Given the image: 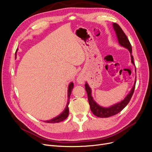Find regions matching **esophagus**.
<instances>
[{"label":"esophagus","mask_w":152,"mask_h":152,"mask_svg":"<svg viewBox=\"0 0 152 152\" xmlns=\"http://www.w3.org/2000/svg\"><path fill=\"white\" fill-rule=\"evenodd\" d=\"M77 81H78L79 83H82L84 81H83V79L81 77H79L77 78Z\"/></svg>","instance_id":"obj_1"}]
</instances>
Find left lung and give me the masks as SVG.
<instances>
[{"mask_svg":"<svg viewBox=\"0 0 152 152\" xmlns=\"http://www.w3.org/2000/svg\"><path fill=\"white\" fill-rule=\"evenodd\" d=\"M113 27L115 31V33H116L119 45L126 48V49H127L131 53V62L133 65H134V58H133V56L132 55V47L129 39H127V36L124 34L121 27L119 26L117 23H113ZM135 73H136V70H135ZM135 80H136V79H135ZM135 80L132 89L131 90L130 92L127 95V96L125 97V99L122 101H121L120 102H118L116 103V104L113 105L112 106H110L109 107H101L94 100L92 96V90L91 89V87H89V84H87V83H86L85 84V89L87 94L89 103L90 105V108L92 113L94 115L99 118H108L110 116H113L120 112V111H122L126 107V105L128 104L132 96L134 89H135V83H136Z\"/></svg>","mask_w":152,"mask_h":152,"instance_id":"8db88e82","label":"left lung"}]
</instances>
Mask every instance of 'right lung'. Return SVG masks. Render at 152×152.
Returning <instances> with one entry per match:
<instances>
[{
	"label": "right lung",
	"instance_id": "1",
	"mask_svg": "<svg viewBox=\"0 0 152 152\" xmlns=\"http://www.w3.org/2000/svg\"><path fill=\"white\" fill-rule=\"evenodd\" d=\"M74 87V84L73 83H70L69 86H68V101H67V104L66 106L65 109L64 110V111L63 112L60 114L58 116H57V117H55L54 118L50 119V120L48 121H45L44 122L45 123H60L61 121H63L68 116V114H69V108H68V105L69 103V97L70 95L72 92V90H73Z\"/></svg>",
	"mask_w": 152,
	"mask_h": 152
}]
</instances>
